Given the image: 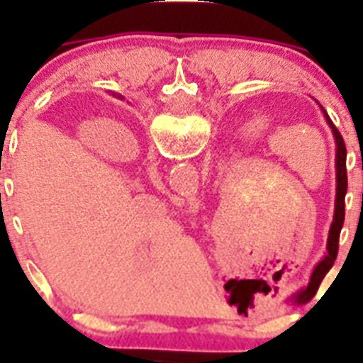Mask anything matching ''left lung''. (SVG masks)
<instances>
[{
    "instance_id": "8db88e82",
    "label": "left lung",
    "mask_w": 363,
    "mask_h": 363,
    "mask_svg": "<svg viewBox=\"0 0 363 363\" xmlns=\"http://www.w3.org/2000/svg\"><path fill=\"white\" fill-rule=\"evenodd\" d=\"M325 112V111H323ZM327 123L333 129L336 140V209H335V220H333L331 230H329V240H327V256L318 264V267L314 269L313 277H311V284L307 287V291L314 293L318 289L320 281L323 280V277L327 274V271L333 267L335 264L336 255H338V238L340 230L344 227V218H345V192H347V150H345V143L340 136L338 129L335 127V123L331 121V118L327 116Z\"/></svg>"
}]
</instances>
